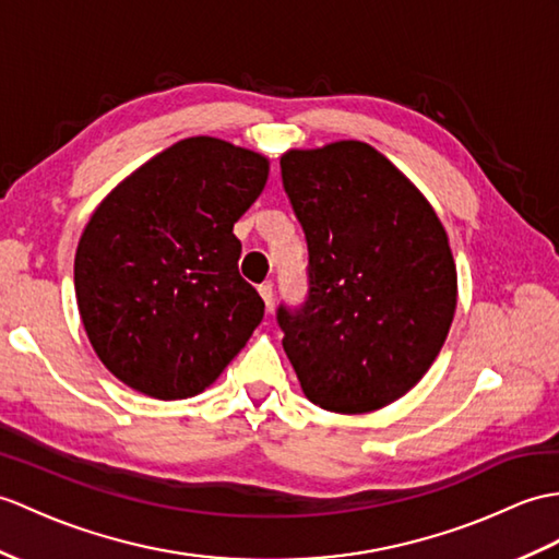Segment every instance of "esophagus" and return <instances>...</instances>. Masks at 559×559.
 <instances>
[{
	"label": "esophagus",
	"instance_id": "obj_1",
	"mask_svg": "<svg viewBox=\"0 0 559 559\" xmlns=\"http://www.w3.org/2000/svg\"><path fill=\"white\" fill-rule=\"evenodd\" d=\"M257 290H259V295H262L266 309H271V305H274V288H271V283H262Z\"/></svg>",
	"mask_w": 559,
	"mask_h": 559
}]
</instances>
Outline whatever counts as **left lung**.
I'll return each mask as SVG.
<instances>
[{
	"mask_svg": "<svg viewBox=\"0 0 559 559\" xmlns=\"http://www.w3.org/2000/svg\"><path fill=\"white\" fill-rule=\"evenodd\" d=\"M309 250V295L278 307L283 349L314 405L365 414L412 391L457 307L448 233L409 178L367 142L281 157Z\"/></svg>",
	"mask_w": 559,
	"mask_h": 559,
	"instance_id": "left-lung-1",
	"label": "left lung"
}]
</instances>
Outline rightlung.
Segmentation results:
<instances>
[{
    "label": "right lung",
    "mask_w": 559,
    "mask_h": 559,
    "mask_svg": "<svg viewBox=\"0 0 559 559\" xmlns=\"http://www.w3.org/2000/svg\"><path fill=\"white\" fill-rule=\"evenodd\" d=\"M269 159L186 138L121 180L75 250V300L102 365L133 391L183 400L210 388L264 317L240 276L233 224L262 194Z\"/></svg>",
    "instance_id": "1"
}]
</instances>
